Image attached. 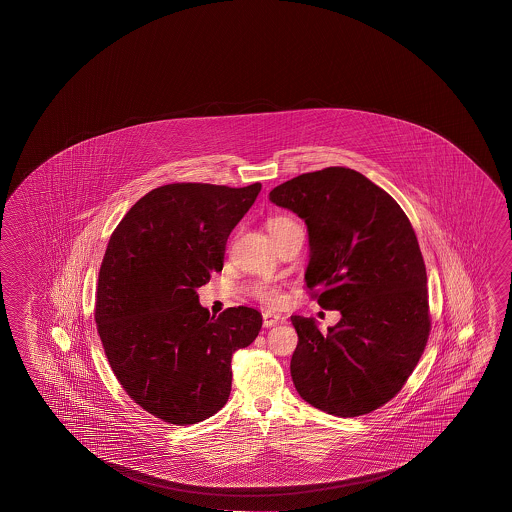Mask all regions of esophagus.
Wrapping results in <instances>:
<instances>
[{"label": "esophagus", "instance_id": "1", "mask_svg": "<svg viewBox=\"0 0 512 512\" xmlns=\"http://www.w3.org/2000/svg\"><path fill=\"white\" fill-rule=\"evenodd\" d=\"M284 321V318L282 316H278V314H273V312H264L262 314V325L264 327H275L277 323H282Z\"/></svg>", "mask_w": 512, "mask_h": 512}]
</instances>
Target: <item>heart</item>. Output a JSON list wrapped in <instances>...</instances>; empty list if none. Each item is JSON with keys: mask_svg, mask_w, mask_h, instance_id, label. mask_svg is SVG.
I'll return each instance as SVG.
<instances>
[{"mask_svg": "<svg viewBox=\"0 0 512 512\" xmlns=\"http://www.w3.org/2000/svg\"><path fill=\"white\" fill-rule=\"evenodd\" d=\"M291 225H294V223L289 218L269 219V234L275 235L277 232H280V230L291 227ZM255 294L259 296L262 302L269 303V305H277V303L280 302V294H278L277 289H275V287H271V285H259V287L255 289Z\"/></svg>", "mask_w": 512, "mask_h": 512, "instance_id": "1", "label": "heart"}]
</instances>
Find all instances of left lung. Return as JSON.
I'll return each mask as SVG.
<instances>
[{"label": "left lung", "mask_w": 512, "mask_h": 512, "mask_svg": "<svg viewBox=\"0 0 512 512\" xmlns=\"http://www.w3.org/2000/svg\"><path fill=\"white\" fill-rule=\"evenodd\" d=\"M269 200L309 232L305 282L341 319L321 332L293 316L294 387L319 411L353 418L389 402L418 364L430 332L427 269L411 221L393 198L348 168L277 185Z\"/></svg>", "instance_id": "1"}]
</instances>
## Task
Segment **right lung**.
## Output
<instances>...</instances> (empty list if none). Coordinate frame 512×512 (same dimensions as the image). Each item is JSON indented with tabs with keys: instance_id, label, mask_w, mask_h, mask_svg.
Segmentation results:
<instances>
[{
	"instance_id": "add662e5",
	"label": "right lung",
	"mask_w": 512,
	"mask_h": 512,
	"mask_svg": "<svg viewBox=\"0 0 512 512\" xmlns=\"http://www.w3.org/2000/svg\"><path fill=\"white\" fill-rule=\"evenodd\" d=\"M260 184H169L128 210L101 262L96 325L110 368L144 411L193 425L232 389V355L255 341L260 312L230 307L218 319L196 289L223 269L225 244Z\"/></svg>"
}]
</instances>
